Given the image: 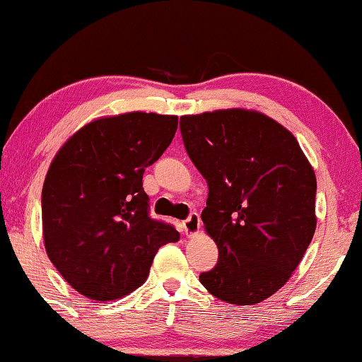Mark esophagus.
<instances>
[{"label":"esophagus","mask_w":362,"mask_h":362,"mask_svg":"<svg viewBox=\"0 0 362 362\" xmlns=\"http://www.w3.org/2000/svg\"><path fill=\"white\" fill-rule=\"evenodd\" d=\"M182 228H185V233L186 236H196V234L199 233V228H201V218L198 213H192L189 218L186 219L185 223H182Z\"/></svg>","instance_id":"obj_1"}]
</instances>
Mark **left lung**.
<instances>
[{"mask_svg": "<svg viewBox=\"0 0 362 362\" xmlns=\"http://www.w3.org/2000/svg\"><path fill=\"white\" fill-rule=\"evenodd\" d=\"M180 126L208 181L201 219L219 251L201 284L229 304L264 301L288 283L316 231L311 163L289 129L256 110L185 115Z\"/></svg>", "mask_w": 362, "mask_h": 362, "instance_id": "1", "label": "left lung"}]
</instances>
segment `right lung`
<instances>
[{"label": "right lung", "mask_w": 362, "mask_h": 362, "mask_svg": "<svg viewBox=\"0 0 362 362\" xmlns=\"http://www.w3.org/2000/svg\"><path fill=\"white\" fill-rule=\"evenodd\" d=\"M177 116H101L59 148L41 196L45 250L64 281L93 301L139 288L163 244L180 233L148 216L144 168L171 144Z\"/></svg>", "instance_id": "obj_1"}]
</instances>
